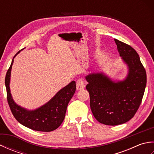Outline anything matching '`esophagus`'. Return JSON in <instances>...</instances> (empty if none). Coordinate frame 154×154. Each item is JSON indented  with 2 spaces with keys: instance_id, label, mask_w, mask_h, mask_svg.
<instances>
[{
  "instance_id": "34e87169",
  "label": "esophagus",
  "mask_w": 154,
  "mask_h": 154,
  "mask_svg": "<svg viewBox=\"0 0 154 154\" xmlns=\"http://www.w3.org/2000/svg\"><path fill=\"white\" fill-rule=\"evenodd\" d=\"M77 85V90H81L84 89L85 87V82L82 79H79L77 81L76 83Z\"/></svg>"
}]
</instances>
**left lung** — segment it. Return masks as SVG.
<instances>
[{"label": "left lung", "instance_id": "1", "mask_svg": "<svg viewBox=\"0 0 154 154\" xmlns=\"http://www.w3.org/2000/svg\"><path fill=\"white\" fill-rule=\"evenodd\" d=\"M114 42L128 69L125 79L114 81L102 72L85 77L93 116L100 123L110 126L132 119L142 103L147 82L146 70L136 50L116 39Z\"/></svg>", "mask_w": 154, "mask_h": 154}]
</instances>
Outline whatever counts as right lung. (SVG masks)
<instances>
[{
    "instance_id": "1",
    "label": "right lung",
    "mask_w": 154,
    "mask_h": 154,
    "mask_svg": "<svg viewBox=\"0 0 154 154\" xmlns=\"http://www.w3.org/2000/svg\"><path fill=\"white\" fill-rule=\"evenodd\" d=\"M20 51L13 57L5 77V86L10 109L16 120L23 126L35 131H53L61 125L65 119L68 103L76 90L75 81H71L62 88L48 103L36 109L27 110L18 105L12 99L10 89V81L14 58Z\"/></svg>"
}]
</instances>
